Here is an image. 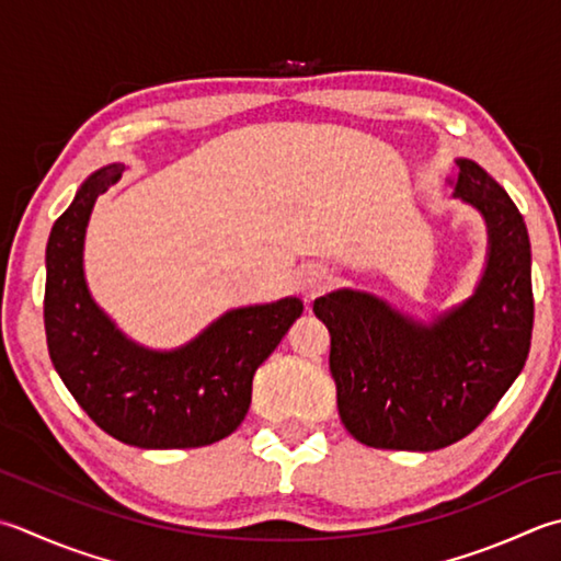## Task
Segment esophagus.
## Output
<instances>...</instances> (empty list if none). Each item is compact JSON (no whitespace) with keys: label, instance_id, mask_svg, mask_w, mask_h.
I'll use <instances>...</instances> for the list:
<instances>
[{"label":"esophagus","instance_id":"34e87169","mask_svg":"<svg viewBox=\"0 0 561 561\" xmlns=\"http://www.w3.org/2000/svg\"><path fill=\"white\" fill-rule=\"evenodd\" d=\"M299 287L306 294V299L323 294L331 287V274H328L321 265H309L299 272Z\"/></svg>","mask_w":561,"mask_h":561}]
</instances>
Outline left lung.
Segmentation results:
<instances>
[{
    "mask_svg": "<svg viewBox=\"0 0 561 561\" xmlns=\"http://www.w3.org/2000/svg\"><path fill=\"white\" fill-rule=\"evenodd\" d=\"M453 190L489 230L486 270L465 304L421 323L365 291L313 301L331 331L340 421L367 447L433 453L462 440L530 353V238L518 206L474 160H457Z\"/></svg>",
    "mask_w": 561,
    "mask_h": 561,
    "instance_id": "left-lung-1",
    "label": "left lung"
}]
</instances>
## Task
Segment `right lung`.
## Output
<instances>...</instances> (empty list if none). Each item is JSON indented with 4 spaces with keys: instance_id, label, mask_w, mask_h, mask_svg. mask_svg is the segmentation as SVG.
Masks as SVG:
<instances>
[{
    "instance_id": "obj_1",
    "label": "right lung",
    "mask_w": 561,
    "mask_h": 561,
    "mask_svg": "<svg viewBox=\"0 0 561 561\" xmlns=\"http://www.w3.org/2000/svg\"><path fill=\"white\" fill-rule=\"evenodd\" d=\"M121 172V164L96 170L50 230L43 321L53 367L82 411L121 443L142 449L218 443L243 423L252 377L304 304L289 296L233 309L170 353L128 340L94 304L82 270L92 206Z\"/></svg>"
}]
</instances>
